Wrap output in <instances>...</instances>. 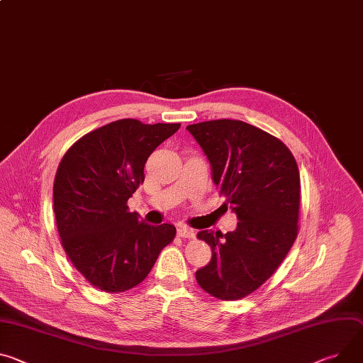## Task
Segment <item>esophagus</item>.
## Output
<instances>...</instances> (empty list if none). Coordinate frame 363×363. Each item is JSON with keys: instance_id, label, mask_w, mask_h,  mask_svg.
<instances>
[{"instance_id": "1", "label": "esophagus", "mask_w": 363, "mask_h": 363, "mask_svg": "<svg viewBox=\"0 0 363 363\" xmlns=\"http://www.w3.org/2000/svg\"><path fill=\"white\" fill-rule=\"evenodd\" d=\"M177 233H178L179 238H184V239H192L194 238V232L191 228H188L186 225H178Z\"/></svg>"}]
</instances>
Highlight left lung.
<instances>
[{
  "label": "left lung",
  "instance_id": "obj_1",
  "mask_svg": "<svg viewBox=\"0 0 363 363\" xmlns=\"http://www.w3.org/2000/svg\"><path fill=\"white\" fill-rule=\"evenodd\" d=\"M186 130L201 146L211 179L239 221L225 235L199 232L213 256L195 278L216 298L239 300L277 271L295 242L298 167L279 139L240 120L203 121Z\"/></svg>",
  "mask_w": 363,
  "mask_h": 363
}]
</instances>
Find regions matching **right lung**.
I'll list each match as a JSON object with an SVG mask.
<instances>
[{
	"instance_id": "obj_1",
	"label": "right lung",
	"mask_w": 363,
	"mask_h": 363,
	"mask_svg": "<svg viewBox=\"0 0 363 363\" xmlns=\"http://www.w3.org/2000/svg\"><path fill=\"white\" fill-rule=\"evenodd\" d=\"M181 127L113 121L81 138L62 157L53 184V210L62 246L88 282L106 292L140 284L177 233L130 213L127 200L145 181L152 152Z\"/></svg>"
}]
</instances>
